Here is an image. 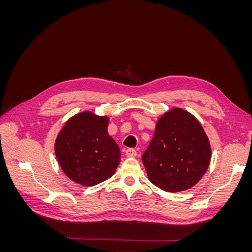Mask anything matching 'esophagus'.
<instances>
[{"label": "esophagus", "instance_id": "obj_1", "mask_svg": "<svg viewBox=\"0 0 252 252\" xmlns=\"http://www.w3.org/2000/svg\"><path fill=\"white\" fill-rule=\"evenodd\" d=\"M126 156H127L128 158H134V157H136V150H134V149H132V148L127 149V150H126Z\"/></svg>", "mask_w": 252, "mask_h": 252}]
</instances>
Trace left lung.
<instances>
[{
  "mask_svg": "<svg viewBox=\"0 0 252 252\" xmlns=\"http://www.w3.org/2000/svg\"><path fill=\"white\" fill-rule=\"evenodd\" d=\"M211 159L207 134L191 113L172 108L158 120L154 138L142 156L149 181L167 192L197 184Z\"/></svg>",
  "mask_w": 252,
  "mask_h": 252,
  "instance_id": "obj_1",
  "label": "left lung"
}]
</instances>
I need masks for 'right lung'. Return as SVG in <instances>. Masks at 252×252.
<instances>
[{
	"mask_svg": "<svg viewBox=\"0 0 252 252\" xmlns=\"http://www.w3.org/2000/svg\"><path fill=\"white\" fill-rule=\"evenodd\" d=\"M108 117L83 111L68 120L59 132L55 152L64 173L83 186H94L111 178L121 151L108 134Z\"/></svg>",
	"mask_w": 252,
	"mask_h": 252,
	"instance_id": "1",
	"label": "right lung"
}]
</instances>
